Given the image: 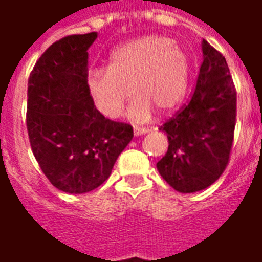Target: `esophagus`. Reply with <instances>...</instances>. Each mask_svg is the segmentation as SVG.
<instances>
[{
  "label": "esophagus",
  "instance_id": "34e87169",
  "mask_svg": "<svg viewBox=\"0 0 262 262\" xmlns=\"http://www.w3.org/2000/svg\"><path fill=\"white\" fill-rule=\"evenodd\" d=\"M148 132H149V129H147V127H135V136L145 135Z\"/></svg>",
  "mask_w": 262,
  "mask_h": 262
}]
</instances>
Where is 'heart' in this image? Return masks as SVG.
<instances>
[{"label":"heart","instance_id":"1","mask_svg":"<svg viewBox=\"0 0 262 262\" xmlns=\"http://www.w3.org/2000/svg\"><path fill=\"white\" fill-rule=\"evenodd\" d=\"M189 63L185 53L164 36H144L122 45L111 54L110 67L88 73L87 88L96 110L115 118L133 94L127 117L137 122L151 118L158 108L167 113L186 92Z\"/></svg>","mask_w":262,"mask_h":262}]
</instances>
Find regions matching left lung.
<instances>
[{
  "label": "left lung",
  "instance_id": "8db88e82",
  "mask_svg": "<svg viewBox=\"0 0 262 262\" xmlns=\"http://www.w3.org/2000/svg\"><path fill=\"white\" fill-rule=\"evenodd\" d=\"M203 63L194 94L159 130L168 139L167 154L156 167L181 193L207 189L226 170L236 117V92L226 58L203 39Z\"/></svg>",
  "mask_w": 262,
  "mask_h": 262
}]
</instances>
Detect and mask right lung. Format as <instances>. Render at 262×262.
<instances>
[{"mask_svg": "<svg viewBox=\"0 0 262 262\" xmlns=\"http://www.w3.org/2000/svg\"><path fill=\"white\" fill-rule=\"evenodd\" d=\"M96 32L53 43L28 79L27 130L51 185L71 194L100 186L133 139L127 123L104 118L87 88L88 49Z\"/></svg>", "mask_w": 262, "mask_h": 262, "instance_id": "add662e5", "label": "right lung"}]
</instances>
